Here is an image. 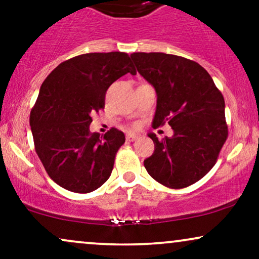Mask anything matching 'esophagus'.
Here are the masks:
<instances>
[{
  "instance_id": "1",
  "label": "esophagus",
  "mask_w": 259,
  "mask_h": 259,
  "mask_svg": "<svg viewBox=\"0 0 259 259\" xmlns=\"http://www.w3.org/2000/svg\"><path fill=\"white\" fill-rule=\"evenodd\" d=\"M136 139H138V136H136L135 134H127L126 135V141L132 142V141H135Z\"/></svg>"
}]
</instances>
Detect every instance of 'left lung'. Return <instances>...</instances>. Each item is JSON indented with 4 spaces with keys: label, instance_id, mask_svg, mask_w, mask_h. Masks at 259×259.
I'll return each mask as SVG.
<instances>
[{
    "label": "left lung",
    "instance_id": "left-lung-1",
    "mask_svg": "<svg viewBox=\"0 0 259 259\" xmlns=\"http://www.w3.org/2000/svg\"><path fill=\"white\" fill-rule=\"evenodd\" d=\"M138 72L153 85L157 109L153 126L168 123L171 138L154 142L145 159L147 173L169 189H184L214 167L228 139L225 102L212 76L195 61L160 52L132 55Z\"/></svg>",
    "mask_w": 259,
    "mask_h": 259
}]
</instances>
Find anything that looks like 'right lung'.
I'll use <instances>...</instances> for the list:
<instances>
[{"label":"right lung","mask_w":259,"mask_h":259,"mask_svg":"<svg viewBox=\"0 0 259 259\" xmlns=\"http://www.w3.org/2000/svg\"><path fill=\"white\" fill-rule=\"evenodd\" d=\"M135 75L127 53L94 52L62 62L40 88L30 112L34 146L49 177L65 190L88 194L111 177L120 130L91 133L92 113L105 108L106 92L115 80Z\"/></svg>","instance_id":"obj_1"}]
</instances>
